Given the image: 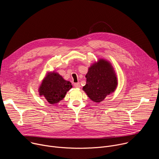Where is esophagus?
Here are the masks:
<instances>
[{"label":"esophagus","instance_id":"34e87169","mask_svg":"<svg viewBox=\"0 0 159 159\" xmlns=\"http://www.w3.org/2000/svg\"><path fill=\"white\" fill-rule=\"evenodd\" d=\"M74 86H75L76 88H80V83H79V82H77V83H75V84H74Z\"/></svg>","mask_w":159,"mask_h":159}]
</instances>
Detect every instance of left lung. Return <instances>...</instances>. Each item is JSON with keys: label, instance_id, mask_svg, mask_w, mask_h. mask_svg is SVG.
<instances>
[{"label": "left lung", "instance_id": "obj_1", "mask_svg": "<svg viewBox=\"0 0 159 159\" xmlns=\"http://www.w3.org/2000/svg\"><path fill=\"white\" fill-rule=\"evenodd\" d=\"M86 84L82 90L94 102L99 103L115 91L118 79L114 67L109 61L99 58L89 67L85 75Z\"/></svg>", "mask_w": 159, "mask_h": 159}]
</instances>
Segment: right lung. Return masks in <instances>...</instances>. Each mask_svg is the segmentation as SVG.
Masks as SVG:
<instances>
[{"instance_id":"add662e5","label":"right lung","mask_w":159,"mask_h":159,"mask_svg":"<svg viewBox=\"0 0 159 159\" xmlns=\"http://www.w3.org/2000/svg\"><path fill=\"white\" fill-rule=\"evenodd\" d=\"M72 87L70 82L65 80L58 72H48L38 88L39 95L50 104L58 103Z\"/></svg>"}]
</instances>
